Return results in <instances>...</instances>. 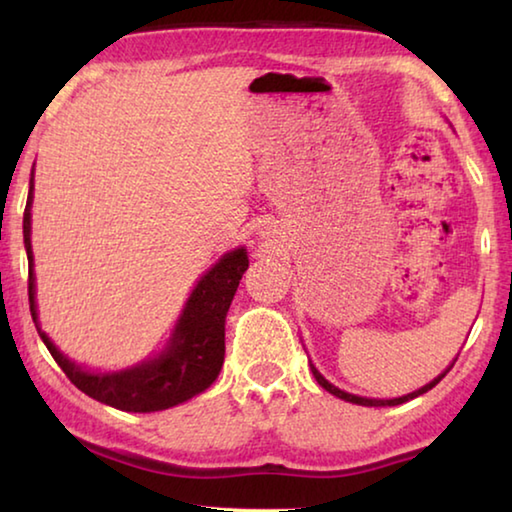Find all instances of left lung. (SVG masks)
<instances>
[{
	"mask_svg": "<svg viewBox=\"0 0 512 512\" xmlns=\"http://www.w3.org/2000/svg\"><path fill=\"white\" fill-rule=\"evenodd\" d=\"M454 366V363H452ZM452 366H449L443 375H438L436 379L433 381H429L427 386H422L420 391H413V393H409V395H404V397H395V400H370V397H359V395H352V393H345V391H341V388H336L334 384H329V381L320 375V372L314 368V363H311V372H314V377H316V381L320 386L325 388L327 393H332V395H336V397H341V400H345V402H352V404H361V406H397V404H404V402H409V400H413V397H418V395H422V393H427V391H431L433 386L438 384L440 379H443L449 370H452Z\"/></svg>",
	"mask_w": 512,
	"mask_h": 512,
	"instance_id": "8db88e82",
	"label": "left lung"
}]
</instances>
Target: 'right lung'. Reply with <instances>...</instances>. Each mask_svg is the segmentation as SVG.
<instances>
[{"instance_id":"obj_1","label":"right lung","mask_w":512,"mask_h":512,"mask_svg":"<svg viewBox=\"0 0 512 512\" xmlns=\"http://www.w3.org/2000/svg\"><path fill=\"white\" fill-rule=\"evenodd\" d=\"M31 203H33V173L27 207H24V248L29 257V305L33 323L38 327L36 311V277H33L31 250ZM248 268L246 248L225 253L207 271L189 296L169 345L160 357L137 363L119 372H88L69 361L45 332L38 334L47 345L51 357L63 368L69 381L90 395L92 400L115 406L119 411L151 413L192 400L203 393L219 377L225 357V314L235 298L241 275Z\"/></svg>"}]
</instances>
